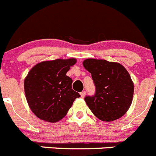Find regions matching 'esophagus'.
I'll use <instances>...</instances> for the list:
<instances>
[{
  "instance_id": "1",
  "label": "esophagus",
  "mask_w": 156,
  "mask_h": 156,
  "mask_svg": "<svg viewBox=\"0 0 156 156\" xmlns=\"http://www.w3.org/2000/svg\"><path fill=\"white\" fill-rule=\"evenodd\" d=\"M85 94H86V93H85V91H81V93H80V95H81V98H84V97H85Z\"/></svg>"
}]
</instances>
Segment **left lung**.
<instances>
[{"instance_id":"obj_1","label":"left lung","mask_w":156,"mask_h":156,"mask_svg":"<svg viewBox=\"0 0 156 156\" xmlns=\"http://www.w3.org/2000/svg\"><path fill=\"white\" fill-rule=\"evenodd\" d=\"M83 65L91 74L95 86L94 95L85 98L93 114L105 122L124 115L132 104L134 93L133 82L127 70L119 63L93 58L84 61Z\"/></svg>"}]
</instances>
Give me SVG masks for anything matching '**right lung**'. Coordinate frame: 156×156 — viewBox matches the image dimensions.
Returning <instances> with one entry per match:
<instances>
[{
    "label": "right lung",
    "mask_w": 156,
    "mask_h": 156,
    "mask_svg": "<svg viewBox=\"0 0 156 156\" xmlns=\"http://www.w3.org/2000/svg\"><path fill=\"white\" fill-rule=\"evenodd\" d=\"M76 59H56L37 64L24 80L26 99L37 117L49 122L63 119L80 94L66 73Z\"/></svg>",
    "instance_id": "obj_1"
}]
</instances>
